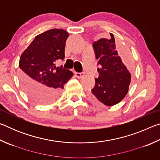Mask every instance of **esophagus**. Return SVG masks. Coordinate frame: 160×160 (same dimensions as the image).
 Wrapping results in <instances>:
<instances>
[{"label":"esophagus","instance_id":"1","mask_svg":"<svg viewBox=\"0 0 160 160\" xmlns=\"http://www.w3.org/2000/svg\"><path fill=\"white\" fill-rule=\"evenodd\" d=\"M84 75H85L84 72H75V76L78 78H82Z\"/></svg>","mask_w":160,"mask_h":160}]
</instances>
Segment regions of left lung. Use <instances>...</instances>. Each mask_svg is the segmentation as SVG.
I'll use <instances>...</instances> for the list:
<instances>
[{
    "label": "left lung",
    "mask_w": 160,
    "mask_h": 160,
    "mask_svg": "<svg viewBox=\"0 0 160 160\" xmlns=\"http://www.w3.org/2000/svg\"><path fill=\"white\" fill-rule=\"evenodd\" d=\"M109 39L102 38L94 42L93 47L100 68L95 79L91 98L99 104L113 106L120 102L128 93L131 75L123 64L116 48L113 34Z\"/></svg>",
    "instance_id": "8db88e82"
}]
</instances>
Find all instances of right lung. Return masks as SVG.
<instances>
[{"instance_id": "obj_1", "label": "right lung", "mask_w": 160, "mask_h": 160, "mask_svg": "<svg viewBox=\"0 0 160 160\" xmlns=\"http://www.w3.org/2000/svg\"><path fill=\"white\" fill-rule=\"evenodd\" d=\"M68 33L51 29L35 37L22 53L19 62L20 79L26 93L39 104H51L60 97L73 73L54 62L65 57Z\"/></svg>"}]
</instances>
